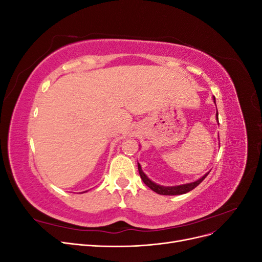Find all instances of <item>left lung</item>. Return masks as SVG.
<instances>
[{
	"mask_svg": "<svg viewBox=\"0 0 262 262\" xmlns=\"http://www.w3.org/2000/svg\"><path fill=\"white\" fill-rule=\"evenodd\" d=\"M214 100V104H215V97H213ZM217 112H216V121H219V118H217ZM138 168H139V173L143 180L144 184L155 191L158 194H163V195H177V194H184L187 193L189 191H191L192 189H194L198 185H200V182L203 181V179L209 175V172L205 173L204 176H202L201 178H199L198 180L193 181V182H188V184H184V185H179V186H171V187H166V186H161V185H157L155 184L154 181L150 180L145 173L142 170L141 165L138 163Z\"/></svg>",
	"mask_w": 262,
	"mask_h": 262,
	"instance_id": "1",
	"label": "left lung"
}]
</instances>
